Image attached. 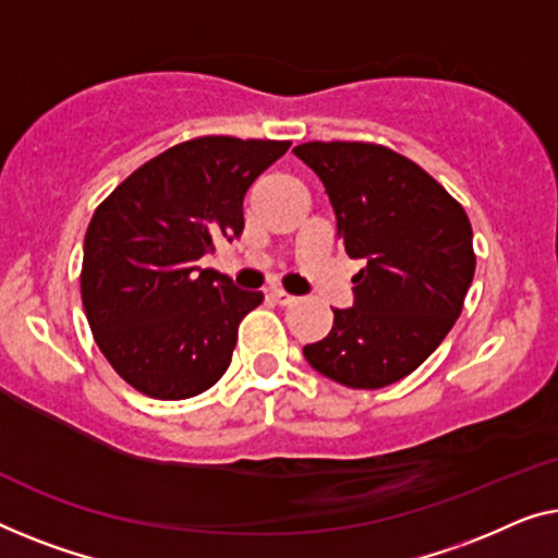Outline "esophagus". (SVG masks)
<instances>
[{
  "label": "esophagus",
  "mask_w": 558,
  "mask_h": 558,
  "mask_svg": "<svg viewBox=\"0 0 558 558\" xmlns=\"http://www.w3.org/2000/svg\"><path fill=\"white\" fill-rule=\"evenodd\" d=\"M270 298H272V301H276L278 305H293V303L298 301L295 295L286 293V290H282V288H272V290H270Z\"/></svg>",
  "instance_id": "obj_1"
}]
</instances>
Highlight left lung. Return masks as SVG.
I'll return each instance as SVG.
<instances>
[{"label": "left lung", "mask_w": 558, "mask_h": 558, "mask_svg": "<svg viewBox=\"0 0 558 558\" xmlns=\"http://www.w3.org/2000/svg\"><path fill=\"white\" fill-rule=\"evenodd\" d=\"M324 182L354 276V305L333 308L308 364L351 389H381L442 343L475 276L465 209L425 169L379 144L311 141L293 148Z\"/></svg>", "instance_id": "obj_1"}]
</instances>
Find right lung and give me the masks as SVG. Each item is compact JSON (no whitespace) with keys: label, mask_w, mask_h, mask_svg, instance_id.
Returning <instances> with one entry per match:
<instances>
[{"label":"right lung","mask_w":558,"mask_h":558,"mask_svg":"<svg viewBox=\"0 0 558 558\" xmlns=\"http://www.w3.org/2000/svg\"><path fill=\"white\" fill-rule=\"evenodd\" d=\"M290 141L202 136L146 161L93 215L81 295L93 339L123 381L154 399L207 391L238 326L263 303L199 257L242 234L250 184Z\"/></svg>","instance_id":"add662e5"}]
</instances>
